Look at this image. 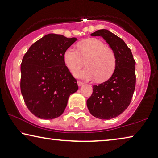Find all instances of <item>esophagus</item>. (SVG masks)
I'll return each mask as SVG.
<instances>
[{"label":"esophagus","instance_id":"34e87169","mask_svg":"<svg viewBox=\"0 0 158 158\" xmlns=\"http://www.w3.org/2000/svg\"><path fill=\"white\" fill-rule=\"evenodd\" d=\"M77 84H78L79 86H81L84 84V83H83V82L80 81H77Z\"/></svg>","mask_w":158,"mask_h":158}]
</instances>
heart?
Masks as SVG:
<instances>
[{
	"instance_id": "heart-1",
	"label": "heart",
	"mask_w": 158,
	"mask_h": 158,
	"mask_svg": "<svg viewBox=\"0 0 158 158\" xmlns=\"http://www.w3.org/2000/svg\"><path fill=\"white\" fill-rule=\"evenodd\" d=\"M63 58L66 67L71 72L81 67L86 59L87 67L74 72L75 77L86 81L97 79L98 81H106L112 76L116 67L114 51L96 38L80 42L77 48L70 46L65 50Z\"/></svg>"
}]
</instances>
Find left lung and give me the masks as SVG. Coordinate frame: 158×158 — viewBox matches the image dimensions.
Here are the masks:
<instances>
[{"instance_id": "left-lung-1", "label": "left lung", "mask_w": 158, "mask_h": 158, "mask_svg": "<svg viewBox=\"0 0 158 158\" xmlns=\"http://www.w3.org/2000/svg\"><path fill=\"white\" fill-rule=\"evenodd\" d=\"M91 36H101L116 57V67L110 78L93 86L86 104L90 114L99 119H111L121 114L131 102L135 87V61L125 42L109 30H98Z\"/></svg>"}]
</instances>
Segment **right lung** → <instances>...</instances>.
Segmentation results:
<instances>
[{"instance_id":"right-lung-1","label":"right lung","mask_w":158,"mask_h":158,"mask_svg":"<svg viewBox=\"0 0 158 158\" xmlns=\"http://www.w3.org/2000/svg\"><path fill=\"white\" fill-rule=\"evenodd\" d=\"M77 38L48 34L30 46L20 67V90L27 109L41 119L64 111L69 96L78 90L77 80L64 62V53Z\"/></svg>"}]
</instances>
